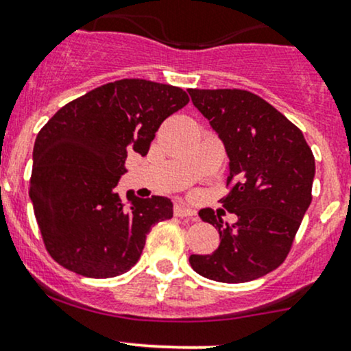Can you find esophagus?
<instances>
[{
  "label": "esophagus",
  "mask_w": 351,
  "mask_h": 351,
  "mask_svg": "<svg viewBox=\"0 0 351 351\" xmlns=\"http://www.w3.org/2000/svg\"><path fill=\"white\" fill-rule=\"evenodd\" d=\"M174 213L177 217H189L192 221H197V214H195V210L189 206H184V204L176 206Z\"/></svg>",
  "instance_id": "obj_1"
}]
</instances>
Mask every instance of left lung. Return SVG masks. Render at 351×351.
<instances>
[{
	"label": "left lung",
	"instance_id": "1",
	"mask_svg": "<svg viewBox=\"0 0 351 351\" xmlns=\"http://www.w3.org/2000/svg\"><path fill=\"white\" fill-rule=\"evenodd\" d=\"M229 159L232 189L222 206L237 221L226 224L210 209L199 217L219 229L210 254H191L192 269L207 280L246 282L276 269L288 256L311 204L315 157L281 112L246 90H189Z\"/></svg>",
	"mask_w": 351,
	"mask_h": 351
}]
</instances>
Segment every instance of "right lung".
<instances>
[{
  "instance_id": "add662e5",
  "label": "right lung",
  "mask_w": 351,
  "mask_h": 351,
  "mask_svg": "<svg viewBox=\"0 0 351 351\" xmlns=\"http://www.w3.org/2000/svg\"><path fill=\"white\" fill-rule=\"evenodd\" d=\"M189 104L179 86L125 78L70 101L36 135L29 199L45 246L86 278H114L141 258L154 224L171 219L169 197L115 191L127 154L147 156L160 123Z\"/></svg>"
}]
</instances>
